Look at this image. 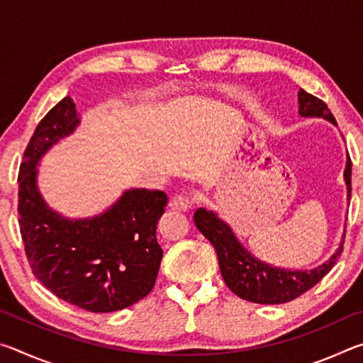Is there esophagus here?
Wrapping results in <instances>:
<instances>
[{"mask_svg":"<svg viewBox=\"0 0 363 363\" xmlns=\"http://www.w3.org/2000/svg\"><path fill=\"white\" fill-rule=\"evenodd\" d=\"M195 203V196L190 194H179L174 195L173 199L169 200V206L177 211H187Z\"/></svg>","mask_w":363,"mask_h":363,"instance_id":"esophagus-1","label":"esophagus"}]
</instances>
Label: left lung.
I'll return each mask as SVG.
<instances>
[{
  "mask_svg": "<svg viewBox=\"0 0 363 363\" xmlns=\"http://www.w3.org/2000/svg\"><path fill=\"white\" fill-rule=\"evenodd\" d=\"M299 115L303 116H322L336 125L333 113L330 112L327 104L322 99L299 89ZM351 173L352 163L347 160V167L344 177L347 184V194L351 196ZM194 223L203 235L211 242L218 253L219 269L223 274L225 285L235 293L238 298L257 304H284L296 299L301 294L317 285L331 267L335 266L337 257L342 253V243L336 253L327 262L311 272L301 270H284L270 267L267 264L257 261L245 250L233 235L230 227L220 220L213 211L199 208L194 213Z\"/></svg>",
  "mask_w": 363,
  "mask_h": 363,
  "instance_id": "1",
  "label": "left lung"
}]
</instances>
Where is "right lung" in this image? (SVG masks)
<instances>
[{"mask_svg":"<svg viewBox=\"0 0 363 363\" xmlns=\"http://www.w3.org/2000/svg\"><path fill=\"white\" fill-rule=\"evenodd\" d=\"M64 97L45 115L19 169V227L35 277L57 298L89 312L130 307L152 291L163 250L157 224L168 205L162 190L133 189L101 216L70 220L49 210L36 187V163L78 126Z\"/></svg>","mask_w":363,"mask_h":363,"instance_id":"right-lung-1","label":"right lung"}]
</instances>
